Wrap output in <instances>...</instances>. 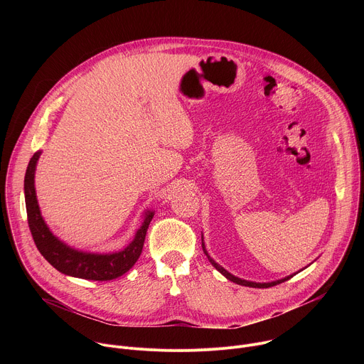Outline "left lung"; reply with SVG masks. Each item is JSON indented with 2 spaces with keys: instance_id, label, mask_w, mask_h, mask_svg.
I'll return each mask as SVG.
<instances>
[{
  "instance_id": "left-lung-1",
  "label": "left lung",
  "mask_w": 364,
  "mask_h": 364,
  "mask_svg": "<svg viewBox=\"0 0 364 364\" xmlns=\"http://www.w3.org/2000/svg\"><path fill=\"white\" fill-rule=\"evenodd\" d=\"M201 247H203V252L205 253V256L209 257V261H210V264L222 274V275H225L229 281H232V282H235V284H237V285H245V287H250V288H269V287H274V285H278V284H281V282H285V281H288V279H291L294 275H291V277H287V278H284V279H279V281H275V282H267V284H259V282H250V281H245V279H240V278H237V277H235V275H232V274H229L226 269H223L219 264H216L213 259L209 256V253L205 252V247H204V243H201Z\"/></svg>"
}]
</instances>
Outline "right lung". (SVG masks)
Here are the masks:
<instances>
[{"label": "right lung", "instance_id": "obj_1", "mask_svg": "<svg viewBox=\"0 0 364 364\" xmlns=\"http://www.w3.org/2000/svg\"><path fill=\"white\" fill-rule=\"evenodd\" d=\"M38 157L40 152H36L33 155L24 177L27 222L38 252L51 267H55L59 272L65 275L90 281H111L122 277L138 261L144 247L146 229L149 226V222L152 220L154 213L148 212L145 215V220L141 229L136 232L132 243L118 253L95 255L70 249L51 235L40 215L34 190V170Z\"/></svg>", "mask_w": 364, "mask_h": 364}]
</instances>
